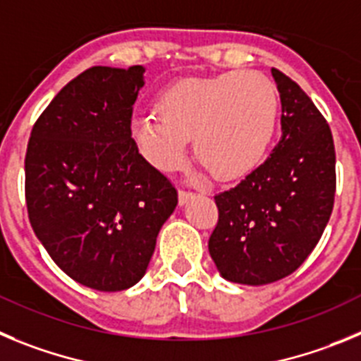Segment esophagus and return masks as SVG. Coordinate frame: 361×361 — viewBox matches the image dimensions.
Listing matches in <instances>:
<instances>
[{"mask_svg":"<svg viewBox=\"0 0 361 361\" xmlns=\"http://www.w3.org/2000/svg\"><path fill=\"white\" fill-rule=\"evenodd\" d=\"M192 196H194V192H190V190H185V188H180V192H178V200H180V204H185Z\"/></svg>","mask_w":361,"mask_h":361,"instance_id":"1","label":"esophagus"}]
</instances>
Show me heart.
<instances>
[{
	"instance_id": "obj_1",
	"label": "heart",
	"mask_w": 361,
	"mask_h": 361,
	"mask_svg": "<svg viewBox=\"0 0 361 361\" xmlns=\"http://www.w3.org/2000/svg\"><path fill=\"white\" fill-rule=\"evenodd\" d=\"M158 115L133 120L142 154L161 171L180 167L194 136L196 157L219 180H237L259 167L277 129L279 95L259 71H226L169 86Z\"/></svg>"
}]
</instances>
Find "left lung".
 <instances>
[{
	"mask_svg": "<svg viewBox=\"0 0 361 361\" xmlns=\"http://www.w3.org/2000/svg\"><path fill=\"white\" fill-rule=\"evenodd\" d=\"M271 75L281 93V140L237 187L214 196L219 217L210 257L237 284L293 274L320 241L334 204L336 154L327 120L295 80L277 68Z\"/></svg>",
	"mask_w": 361,
	"mask_h": 361,
	"instance_id": "left-lung-1",
	"label": "left lung"
}]
</instances>
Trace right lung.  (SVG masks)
Instances as JSON below:
<instances>
[{
  "mask_svg": "<svg viewBox=\"0 0 361 361\" xmlns=\"http://www.w3.org/2000/svg\"><path fill=\"white\" fill-rule=\"evenodd\" d=\"M144 68L93 66L54 97L28 140L25 197L35 235L73 281L122 291L144 277L178 204L131 138Z\"/></svg>",
  "mask_w": 361,
  "mask_h": 361,
  "instance_id": "obj_1",
  "label": "right lung"
}]
</instances>
